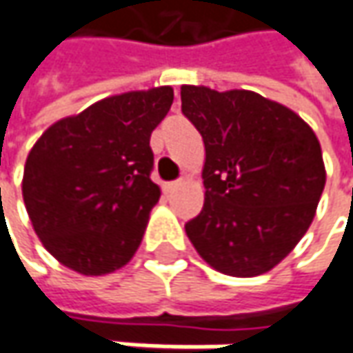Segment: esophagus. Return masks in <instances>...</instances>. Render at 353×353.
I'll list each match as a JSON object with an SVG mask.
<instances>
[{"label": "esophagus", "instance_id": "34e87169", "mask_svg": "<svg viewBox=\"0 0 353 353\" xmlns=\"http://www.w3.org/2000/svg\"><path fill=\"white\" fill-rule=\"evenodd\" d=\"M179 185H181V181H170V183H164V191L166 193H174L176 189H179Z\"/></svg>", "mask_w": 353, "mask_h": 353}]
</instances>
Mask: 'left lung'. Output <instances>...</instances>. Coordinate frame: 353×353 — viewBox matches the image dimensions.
<instances>
[{
    "instance_id": "8db88e82",
    "label": "left lung",
    "mask_w": 353,
    "mask_h": 353,
    "mask_svg": "<svg viewBox=\"0 0 353 353\" xmlns=\"http://www.w3.org/2000/svg\"><path fill=\"white\" fill-rule=\"evenodd\" d=\"M181 112L205 143V205L185 224L218 272L249 278L274 268L305 236L327 172L313 129L251 90L181 86Z\"/></svg>"
}]
</instances>
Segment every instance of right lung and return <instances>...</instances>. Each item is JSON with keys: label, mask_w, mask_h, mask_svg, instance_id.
<instances>
[{"label": "right lung", "mask_w": 353, "mask_h": 353, "mask_svg": "<svg viewBox=\"0 0 353 353\" xmlns=\"http://www.w3.org/2000/svg\"><path fill=\"white\" fill-rule=\"evenodd\" d=\"M172 102V86L110 96L56 121L30 148L26 212L61 265L102 276L133 259L160 199L150 133Z\"/></svg>", "instance_id": "right-lung-1"}]
</instances>
